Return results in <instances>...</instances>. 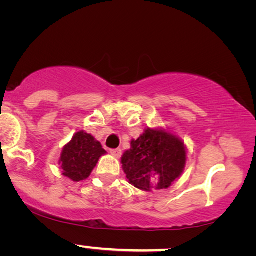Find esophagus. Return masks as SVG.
I'll list each match as a JSON object with an SVG mask.
<instances>
[{
    "instance_id": "34e87169",
    "label": "esophagus",
    "mask_w": 256,
    "mask_h": 256,
    "mask_svg": "<svg viewBox=\"0 0 256 256\" xmlns=\"http://www.w3.org/2000/svg\"><path fill=\"white\" fill-rule=\"evenodd\" d=\"M110 152L112 155H113L114 157H116V158H120L121 155H122V150H121L120 148H118V149H110Z\"/></svg>"
}]
</instances>
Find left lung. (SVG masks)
Here are the masks:
<instances>
[{
    "label": "left lung",
    "instance_id": "left-lung-1",
    "mask_svg": "<svg viewBox=\"0 0 256 256\" xmlns=\"http://www.w3.org/2000/svg\"><path fill=\"white\" fill-rule=\"evenodd\" d=\"M129 183L143 191L171 186L186 164L184 142L166 129L146 128L121 157Z\"/></svg>",
    "mask_w": 256,
    "mask_h": 256
}]
</instances>
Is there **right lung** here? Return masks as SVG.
Returning <instances> with one entry per match:
<instances>
[{
  "instance_id": "add662e5",
  "label": "right lung",
  "mask_w": 256,
  "mask_h": 256,
  "mask_svg": "<svg viewBox=\"0 0 256 256\" xmlns=\"http://www.w3.org/2000/svg\"><path fill=\"white\" fill-rule=\"evenodd\" d=\"M106 154L101 143L92 135L84 130L76 132L71 141L62 150L59 166L62 176L73 182L86 180L96 168L100 157Z\"/></svg>"
}]
</instances>
